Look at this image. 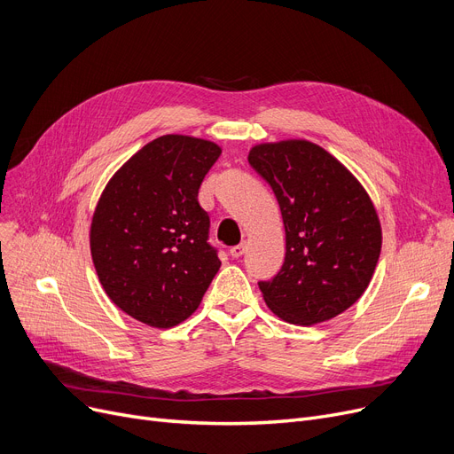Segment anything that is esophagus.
Segmentation results:
<instances>
[{
  "label": "esophagus",
  "mask_w": 454,
  "mask_h": 454,
  "mask_svg": "<svg viewBox=\"0 0 454 454\" xmlns=\"http://www.w3.org/2000/svg\"><path fill=\"white\" fill-rule=\"evenodd\" d=\"M244 253H246V242L231 247V256H232V258H240Z\"/></svg>",
  "instance_id": "obj_1"
}]
</instances>
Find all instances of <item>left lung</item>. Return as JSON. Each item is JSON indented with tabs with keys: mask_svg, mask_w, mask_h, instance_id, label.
Wrapping results in <instances>:
<instances>
[{
	"mask_svg": "<svg viewBox=\"0 0 454 454\" xmlns=\"http://www.w3.org/2000/svg\"><path fill=\"white\" fill-rule=\"evenodd\" d=\"M247 160L271 186L286 232L283 268L258 283L266 305L294 325L348 310L368 288L380 254L382 232L368 192L307 140L254 145Z\"/></svg>",
	"mask_w": 454,
	"mask_h": 454,
	"instance_id": "1",
	"label": "left lung"
}]
</instances>
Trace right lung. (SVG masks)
<instances>
[{
    "label": "right lung",
    "instance_id": "right-lung-1",
    "mask_svg": "<svg viewBox=\"0 0 454 454\" xmlns=\"http://www.w3.org/2000/svg\"><path fill=\"white\" fill-rule=\"evenodd\" d=\"M220 155L208 140L160 137L116 171L98 201L90 251L99 283L145 325L169 329L190 317L222 266L198 201Z\"/></svg>",
    "mask_w": 454,
    "mask_h": 454
}]
</instances>
